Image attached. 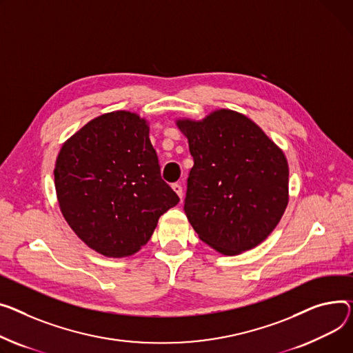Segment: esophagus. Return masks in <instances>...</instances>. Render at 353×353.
<instances>
[{"mask_svg":"<svg viewBox=\"0 0 353 353\" xmlns=\"http://www.w3.org/2000/svg\"><path fill=\"white\" fill-rule=\"evenodd\" d=\"M172 189L174 190V193L180 197V200L183 199V187L179 184V183H174V184H172Z\"/></svg>","mask_w":353,"mask_h":353,"instance_id":"esophagus-1","label":"esophagus"}]
</instances>
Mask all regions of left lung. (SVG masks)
Here are the masks:
<instances>
[{"instance_id": "8db88e82", "label": "left lung", "mask_w": 353, "mask_h": 353, "mask_svg": "<svg viewBox=\"0 0 353 353\" xmlns=\"http://www.w3.org/2000/svg\"><path fill=\"white\" fill-rule=\"evenodd\" d=\"M194 166L184 211L199 239L224 255L261 244L290 201L284 154L245 114L216 109L200 121L177 117Z\"/></svg>"}]
</instances>
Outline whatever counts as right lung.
<instances>
[{
    "label": "right lung",
    "mask_w": 353,
    "mask_h": 353,
    "mask_svg": "<svg viewBox=\"0 0 353 353\" xmlns=\"http://www.w3.org/2000/svg\"><path fill=\"white\" fill-rule=\"evenodd\" d=\"M149 130L146 117L113 110L93 117L58 153L54 176L61 213L101 255L136 254L160 216L179 203L161 180Z\"/></svg>",
    "instance_id": "add662e5"
}]
</instances>
